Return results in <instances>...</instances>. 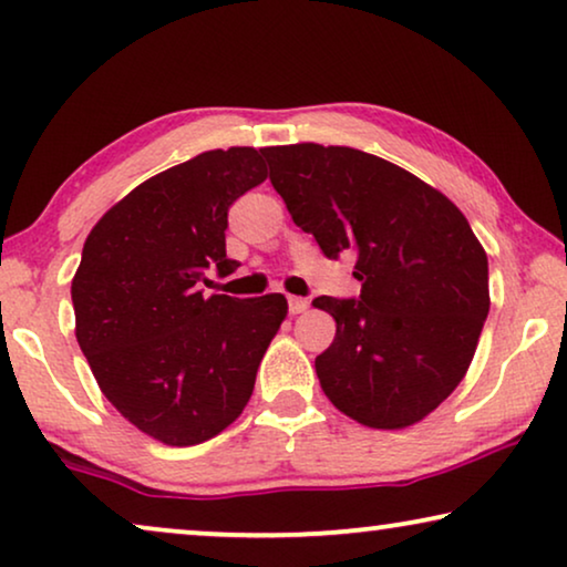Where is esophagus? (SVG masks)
<instances>
[{
    "instance_id": "obj_1",
    "label": "esophagus",
    "mask_w": 567,
    "mask_h": 567,
    "mask_svg": "<svg viewBox=\"0 0 567 567\" xmlns=\"http://www.w3.org/2000/svg\"><path fill=\"white\" fill-rule=\"evenodd\" d=\"M308 306H310V302H308L306 298H295V295H292V298H287V308H290V313H292V316L306 313Z\"/></svg>"
}]
</instances>
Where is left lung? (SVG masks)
Segmentation results:
<instances>
[{
  "label": "left lung",
  "mask_w": 567,
  "mask_h": 567,
  "mask_svg": "<svg viewBox=\"0 0 567 567\" xmlns=\"http://www.w3.org/2000/svg\"><path fill=\"white\" fill-rule=\"evenodd\" d=\"M295 226L329 259L357 257L360 298H321L337 337L316 357L323 393L370 429L426 419L473 362L491 308L488 257L460 207L411 172L347 146L261 151Z\"/></svg>",
  "instance_id": "1"
}]
</instances>
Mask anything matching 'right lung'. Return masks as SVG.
Here are the masks:
<instances>
[{
    "label": "right lung",
    "mask_w": 567,
    "mask_h": 567,
    "mask_svg": "<svg viewBox=\"0 0 567 567\" xmlns=\"http://www.w3.org/2000/svg\"><path fill=\"white\" fill-rule=\"evenodd\" d=\"M267 179L259 151L215 148L127 193L97 220L71 280L76 341L110 403L151 440L193 446L249 403L280 292L205 298L226 277L228 207Z\"/></svg>",
    "instance_id": "right-lung-1"
}]
</instances>
